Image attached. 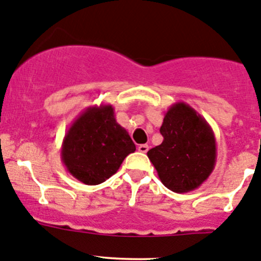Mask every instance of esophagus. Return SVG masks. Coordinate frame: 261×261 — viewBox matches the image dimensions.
Instances as JSON below:
<instances>
[{
    "label": "esophagus",
    "mask_w": 261,
    "mask_h": 261,
    "mask_svg": "<svg viewBox=\"0 0 261 261\" xmlns=\"http://www.w3.org/2000/svg\"><path fill=\"white\" fill-rule=\"evenodd\" d=\"M139 151L141 153H146L148 151V145H146V144H144V145H140L139 146Z\"/></svg>",
    "instance_id": "esophagus-1"
}]
</instances>
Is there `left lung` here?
I'll return each mask as SVG.
<instances>
[{"instance_id":"obj_1","label":"left lung","mask_w":261,"mask_h":261,"mask_svg":"<svg viewBox=\"0 0 261 261\" xmlns=\"http://www.w3.org/2000/svg\"><path fill=\"white\" fill-rule=\"evenodd\" d=\"M163 141L148 159L165 187L176 193L197 190L213 172L216 137L202 116L186 102H176L165 114L160 128Z\"/></svg>"}]
</instances>
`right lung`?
<instances>
[{"label": "right lung", "instance_id": "obj_1", "mask_svg": "<svg viewBox=\"0 0 261 261\" xmlns=\"http://www.w3.org/2000/svg\"><path fill=\"white\" fill-rule=\"evenodd\" d=\"M136 146L117 124L113 105L85 109L68 128L62 144V162L71 176L89 186L100 185L117 172Z\"/></svg>", "mask_w": 261, "mask_h": 261}]
</instances>
